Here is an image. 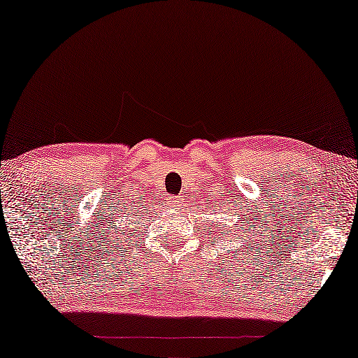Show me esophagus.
<instances>
[{"label": "esophagus", "mask_w": 358, "mask_h": 358, "mask_svg": "<svg viewBox=\"0 0 358 358\" xmlns=\"http://www.w3.org/2000/svg\"><path fill=\"white\" fill-rule=\"evenodd\" d=\"M173 204H174V206H180V204H182V200H180V198L178 196V198H176V200L173 201Z\"/></svg>", "instance_id": "obj_1"}]
</instances>
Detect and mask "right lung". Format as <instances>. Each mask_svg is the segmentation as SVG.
I'll return each mask as SVG.
<instances>
[{
  "label": "right lung",
  "mask_w": 358,
  "mask_h": 358,
  "mask_svg": "<svg viewBox=\"0 0 358 358\" xmlns=\"http://www.w3.org/2000/svg\"><path fill=\"white\" fill-rule=\"evenodd\" d=\"M119 217H120V215H119ZM124 217H127V215H124ZM124 222H131V220L127 219ZM133 231H136V230H133ZM127 233H128L127 227L122 225V224H113V227H110L109 231H108V234L110 236V243H114V248L115 249H124V254H125V252H128V248H127L125 243L130 241V238H131V236H127Z\"/></svg>",
  "instance_id": "add662e5"
}]
</instances>
